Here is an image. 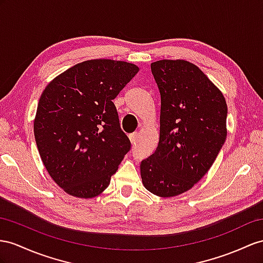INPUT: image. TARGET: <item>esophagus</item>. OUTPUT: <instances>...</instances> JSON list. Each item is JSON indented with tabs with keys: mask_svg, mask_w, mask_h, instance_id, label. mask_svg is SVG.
I'll use <instances>...</instances> for the list:
<instances>
[{
	"mask_svg": "<svg viewBox=\"0 0 263 263\" xmlns=\"http://www.w3.org/2000/svg\"><path fill=\"white\" fill-rule=\"evenodd\" d=\"M129 139H130V141L132 143H134L137 141V139H138V132H133V133H131L130 136H129Z\"/></svg>",
	"mask_w": 263,
	"mask_h": 263,
	"instance_id": "1",
	"label": "esophagus"
}]
</instances>
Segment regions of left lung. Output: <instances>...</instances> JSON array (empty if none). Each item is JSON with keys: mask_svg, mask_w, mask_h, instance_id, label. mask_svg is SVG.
<instances>
[{"mask_svg": "<svg viewBox=\"0 0 263 263\" xmlns=\"http://www.w3.org/2000/svg\"><path fill=\"white\" fill-rule=\"evenodd\" d=\"M161 96L157 150L141 162L146 190L162 198L198 183L227 138L226 99L197 65L184 60L151 63Z\"/></svg>", "mask_w": 263, "mask_h": 263, "instance_id": "8db88e82", "label": "left lung"}]
</instances>
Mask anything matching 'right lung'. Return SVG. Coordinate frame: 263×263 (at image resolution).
Returning <instances> with one entry per match:
<instances>
[{
  "mask_svg": "<svg viewBox=\"0 0 263 263\" xmlns=\"http://www.w3.org/2000/svg\"><path fill=\"white\" fill-rule=\"evenodd\" d=\"M138 72L124 61L89 60L44 89L34 120L35 142L51 178L70 196H99L130 151L112 100Z\"/></svg>",
  "mask_w": 263,
  "mask_h": 263,
  "instance_id": "1",
  "label": "right lung"
}]
</instances>
